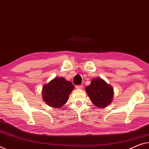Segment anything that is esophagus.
<instances>
[{
    "label": "esophagus",
    "mask_w": 149,
    "mask_h": 149,
    "mask_svg": "<svg viewBox=\"0 0 149 149\" xmlns=\"http://www.w3.org/2000/svg\"><path fill=\"white\" fill-rule=\"evenodd\" d=\"M76 88L77 89H82V88H83V86H82V85L76 86Z\"/></svg>",
    "instance_id": "34e87169"
}]
</instances>
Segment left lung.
Segmentation results:
<instances>
[{"instance_id":"left-lung-1","label":"left lung","mask_w":149,"mask_h":149,"mask_svg":"<svg viewBox=\"0 0 149 149\" xmlns=\"http://www.w3.org/2000/svg\"><path fill=\"white\" fill-rule=\"evenodd\" d=\"M85 91L91 102L98 108H105L111 104L113 100V86L101 78L93 79L90 85L86 87Z\"/></svg>"}]
</instances>
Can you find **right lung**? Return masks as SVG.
<instances>
[{
  "instance_id": "1",
  "label": "right lung",
  "mask_w": 149,
  "mask_h": 149,
  "mask_svg": "<svg viewBox=\"0 0 149 149\" xmlns=\"http://www.w3.org/2000/svg\"><path fill=\"white\" fill-rule=\"evenodd\" d=\"M74 88L72 82L67 81L65 78L55 77L43 86L42 99L50 107L61 108L67 103L69 95Z\"/></svg>"
}]
</instances>
